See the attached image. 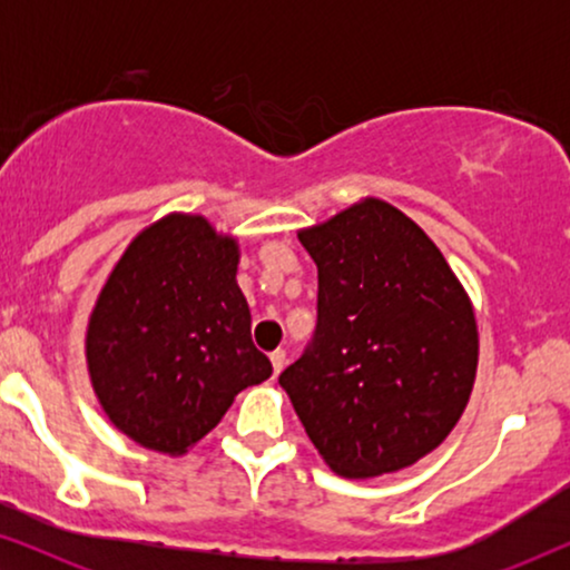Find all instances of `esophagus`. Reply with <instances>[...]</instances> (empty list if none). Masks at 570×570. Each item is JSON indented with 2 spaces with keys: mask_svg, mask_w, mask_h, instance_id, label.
<instances>
[{
  "mask_svg": "<svg viewBox=\"0 0 570 570\" xmlns=\"http://www.w3.org/2000/svg\"><path fill=\"white\" fill-rule=\"evenodd\" d=\"M269 361H272V371H275L277 376V373L285 368V350H275V353L269 355Z\"/></svg>",
  "mask_w": 570,
  "mask_h": 570,
  "instance_id": "34e87169",
  "label": "esophagus"
}]
</instances>
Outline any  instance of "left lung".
<instances>
[{"instance_id": "obj_1", "label": "left lung", "mask_w": 570, "mask_h": 570, "mask_svg": "<svg viewBox=\"0 0 570 570\" xmlns=\"http://www.w3.org/2000/svg\"><path fill=\"white\" fill-rule=\"evenodd\" d=\"M298 238L318 269L316 332L279 386L342 478L404 470L470 402L472 303L439 246L389 202H357Z\"/></svg>"}]
</instances>
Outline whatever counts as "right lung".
<instances>
[{
  "instance_id": "right-lung-1",
  "label": "right lung",
  "mask_w": 570,
  "mask_h": 570,
  "mask_svg": "<svg viewBox=\"0 0 570 570\" xmlns=\"http://www.w3.org/2000/svg\"><path fill=\"white\" fill-rule=\"evenodd\" d=\"M236 272V238L174 213L139 233L108 275L85 353L100 407L139 446L184 454L238 392L272 376Z\"/></svg>"
}]
</instances>
